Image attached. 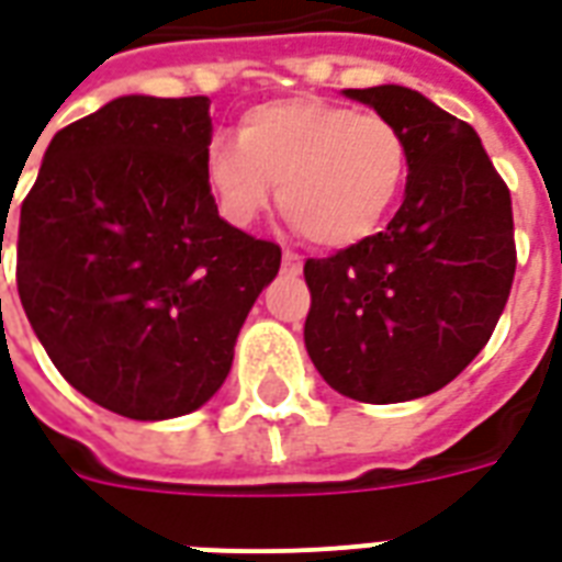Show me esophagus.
I'll list each match as a JSON object with an SVG mask.
<instances>
[{
	"label": "esophagus",
	"instance_id": "1",
	"mask_svg": "<svg viewBox=\"0 0 562 562\" xmlns=\"http://www.w3.org/2000/svg\"><path fill=\"white\" fill-rule=\"evenodd\" d=\"M301 265H304V261H301L297 252H292V249H285V252H282V270H285V273H297Z\"/></svg>",
	"mask_w": 562,
	"mask_h": 562
}]
</instances>
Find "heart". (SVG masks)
Segmentation results:
<instances>
[{
	"instance_id": "obj_1",
	"label": "heart",
	"mask_w": 562,
	"mask_h": 562,
	"mask_svg": "<svg viewBox=\"0 0 562 562\" xmlns=\"http://www.w3.org/2000/svg\"><path fill=\"white\" fill-rule=\"evenodd\" d=\"M204 177L222 216L252 225L280 207L310 244L342 249L376 232L406 180V140L385 116L292 95L249 108L237 140H213Z\"/></svg>"
}]
</instances>
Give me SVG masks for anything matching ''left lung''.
<instances>
[{
    "label": "left lung",
    "instance_id": "obj_1",
    "mask_svg": "<svg viewBox=\"0 0 562 562\" xmlns=\"http://www.w3.org/2000/svg\"><path fill=\"white\" fill-rule=\"evenodd\" d=\"M346 95L401 132L409 177L385 232L306 258V352L352 401H415L458 376L503 316L518 265L512 195L475 128L422 92Z\"/></svg>",
    "mask_w": 562,
    "mask_h": 562
}]
</instances>
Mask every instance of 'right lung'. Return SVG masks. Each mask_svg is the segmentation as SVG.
I'll use <instances>...</instances> for the list:
<instances>
[{"mask_svg": "<svg viewBox=\"0 0 562 562\" xmlns=\"http://www.w3.org/2000/svg\"><path fill=\"white\" fill-rule=\"evenodd\" d=\"M210 138L204 95H123L56 132L20 204L18 292L35 337L71 389L135 422L220 391L280 270V246L220 220Z\"/></svg>", "mask_w": 562, "mask_h": 562, "instance_id": "1", "label": "right lung"}]
</instances>
